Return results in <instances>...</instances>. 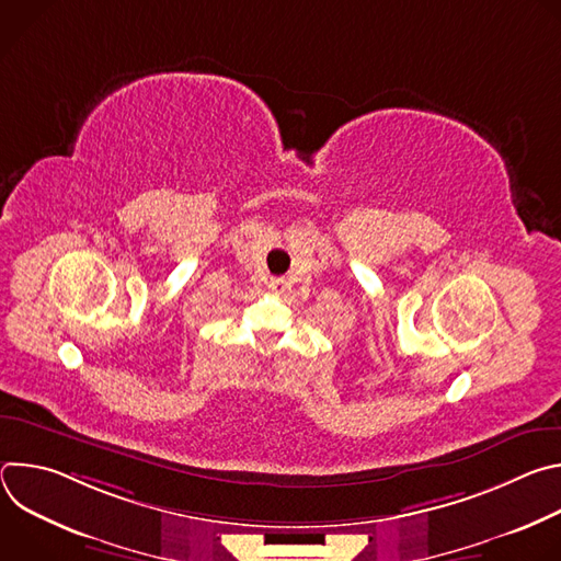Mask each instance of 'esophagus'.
I'll return each mask as SVG.
<instances>
[{
  "label": "esophagus",
  "mask_w": 561,
  "mask_h": 561,
  "mask_svg": "<svg viewBox=\"0 0 561 561\" xmlns=\"http://www.w3.org/2000/svg\"><path fill=\"white\" fill-rule=\"evenodd\" d=\"M268 290L275 295H282L286 290V279L284 277H271L268 279Z\"/></svg>",
  "instance_id": "obj_1"
}]
</instances>
